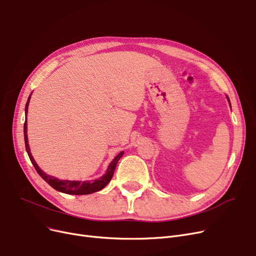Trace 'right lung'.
Wrapping results in <instances>:
<instances>
[{
    "instance_id": "right-lung-1",
    "label": "right lung",
    "mask_w": 256,
    "mask_h": 256,
    "mask_svg": "<svg viewBox=\"0 0 256 256\" xmlns=\"http://www.w3.org/2000/svg\"><path fill=\"white\" fill-rule=\"evenodd\" d=\"M30 98H28V102L26 104V109H24V113L26 116V113H28V106H29V102H30ZM24 144H26V150L28 152V156L31 160V162L33 164V166L35 167L37 173L42 176L52 188L54 189L65 193V194H72V195H86V194H91L94 192H98L110 182L111 178H113L114 174V170L116 168L117 162L119 160V158L124 156V152H121L118 156H115V158L112 160L111 164L108 167V170L106 172L104 176H102V178H100L98 180H96L93 182H76V180H60L56 178L48 176L46 174L42 169L38 167V165L36 164V162L34 160L31 152H30V147H29V143H28V136H26V119L24 121Z\"/></svg>"
}]
</instances>
